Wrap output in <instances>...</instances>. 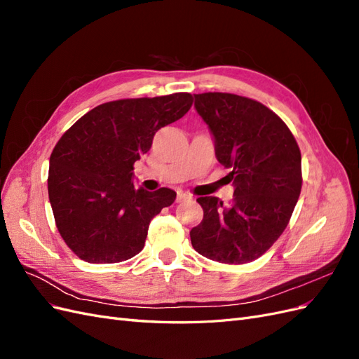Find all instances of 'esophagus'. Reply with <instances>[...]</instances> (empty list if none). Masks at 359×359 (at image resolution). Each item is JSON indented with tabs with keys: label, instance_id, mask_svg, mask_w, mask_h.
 I'll return each instance as SVG.
<instances>
[{
	"label": "esophagus",
	"instance_id": "obj_1",
	"mask_svg": "<svg viewBox=\"0 0 359 359\" xmlns=\"http://www.w3.org/2000/svg\"><path fill=\"white\" fill-rule=\"evenodd\" d=\"M189 199H191V196H189V194L182 193V191H178V194H177V202H184V201H189Z\"/></svg>",
	"mask_w": 359,
	"mask_h": 359
}]
</instances>
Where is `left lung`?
Wrapping results in <instances>:
<instances>
[{"instance_id": "left-lung-1", "label": "left lung", "mask_w": 359, "mask_h": 359, "mask_svg": "<svg viewBox=\"0 0 359 359\" xmlns=\"http://www.w3.org/2000/svg\"><path fill=\"white\" fill-rule=\"evenodd\" d=\"M194 107L214 136L215 157L231 169V206L198 198L203 220L190 231L196 252L241 265L262 256L283 233L298 202L301 151L278 115L253 99L229 93L194 94Z\"/></svg>"}]
</instances>
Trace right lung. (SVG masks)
Returning <instances> with one entry per match:
<instances>
[{
    "label": "right lung",
    "mask_w": 359,
    "mask_h": 359,
    "mask_svg": "<svg viewBox=\"0 0 359 359\" xmlns=\"http://www.w3.org/2000/svg\"><path fill=\"white\" fill-rule=\"evenodd\" d=\"M191 103L189 93L107 102L61 136L49 160V202L60 235L79 259L116 264L144 248L149 222L177 193L136 189L133 165L157 130L182 118Z\"/></svg>",
    "instance_id": "obj_1"
}]
</instances>
